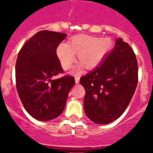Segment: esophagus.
<instances>
[{
    "label": "esophagus",
    "mask_w": 153,
    "mask_h": 153,
    "mask_svg": "<svg viewBox=\"0 0 153 153\" xmlns=\"http://www.w3.org/2000/svg\"><path fill=\"white\" fill-rule=\"evenodd\" d=\"M75 82H76V83H79V76H75Z\"/></svg>",
    "instance_id": "1"
}]
</instances>
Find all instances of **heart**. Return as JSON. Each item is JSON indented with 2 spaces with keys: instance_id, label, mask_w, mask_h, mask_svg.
I'll use <instances>...</instances> for the list:
<instances>
[{
  "instance_id": "heart-1",
  "label": "heart",
  "mask_w": 153,
  "mask_h": 153,
  "mask_svg": "<svg viewBox=\"0 0 153 153\" xmlns=\"http://www.w3.org/2000/svg\"><path fill=\"white\" fill-rule=\"evenodd\" d=\"M111 44V40L108 38L77 35L70 39L68 45L61 44L58 46L56 55L64 70L71 68L76 60L75 54H78V60L86 69H93L105 57ZM79 70L80 67H76L74 73L78 74Z\"/></svg>"
}]
</instances>
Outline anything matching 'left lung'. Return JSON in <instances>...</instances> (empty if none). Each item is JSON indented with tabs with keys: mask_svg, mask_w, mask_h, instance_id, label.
Listing matches in <instances>:
<instances>
[{
	"mask_svg": "<svg viewBox=\"0 0 153 153\" xmlns=\"http://www.w3.org/2000/svg\"><path fill=\"white\" fill-rule=\"evenodd\" d=\"M79 83L86 90V115L97 124H108L124 113L138 83V63L133 50L118 38L114 49Z\"/></svg>",
	"mask_w": 153,
	"mask_h": 153,
	"instance_id": "obj_1",
	"label": "left lung"
}]
</instances>
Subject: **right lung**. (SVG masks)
Returning a JSON list of instances; mask_svg holds the SVG:
<instances>
[{
    "instance_id": "right-lung-1",
    "label": "right lung",
    "mask_w": 153,
    "mask_h": 153,
    "mask_svg": "<svg viewBox=\"0 0 153 153\" xmlns=\"http://www.w3.org/2000/svg\"><path fill=\"white\" fill-rule=\"evenodd\" d=\"M67 35L41 30L25 42L16 62V87L23 106L31 117L40 121L58 117L63 113L74 76L65 75L56 55L58 45Z\"/></svg>"
}]
</instances>
